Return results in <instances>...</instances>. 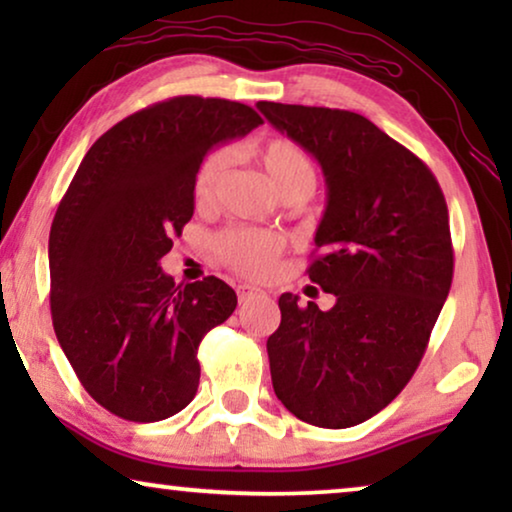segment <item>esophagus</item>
<instances>
[{
    "mask_svg": "<svg viewBox=\"0 0 512 512\" xmlns=\"http://www.w3.org/2000/svg\"><path fill=\"white\" fill-rule=\"evenodd\" d=\"M261 289H256V286H249V284H240L237 286V298H240V303H247V300L261 296Z\"/></svg>",
    "mask_w": 512,
    "mask_h": 512,
    "instance_id": "esophagus-1",
    "label": "esophagus"
}]
</instances>
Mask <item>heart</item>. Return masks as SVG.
<instances>
[{
	"mask_svg": "<svg viewBox=\"0 0 512 512\" xmlns=\"http://www.w3.org/2000/svg\"><path fill=\"white\" fill-rule=\"evenodd\" d=\"M249 156L258 160L272 186L286 200L305 198L317 184V167L303 146L286 137H270L249 144ZM228 151H209L193 177V200L198 205L212 202L219 181L226 172ZM216 254L230 270L244 277H265L282 256L284 242L277 233L261 228H230L216 237Z\"/></svg>",
	"mask_w": 512,
	"mask_h": 512,
	"instance_id": "b5f03b06",
	"label": "heart"
}]
</instances>
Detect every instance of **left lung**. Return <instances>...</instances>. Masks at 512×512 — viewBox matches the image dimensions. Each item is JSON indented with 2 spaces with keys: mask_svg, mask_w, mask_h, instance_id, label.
Returning a JSON list of instances; mask_svg holds the SVG:
<instances>
[{
  "mask_svg": "<svg viewBox=\"0 0 512 512\" xmlns=\"http://www.w3.org/2000/svg\"><path fill=\"white\" fill-rule=\"evenodd\" d=\"M279 132L319 160L328 205L307 275L335 305L282 293L268 338L272 387L307 424L349 429L401 394L450 293L454 249L438 179L366 116L258 102Z\"/></svg>",
  "mask_w": 512,
  "mask_h": 512,
  "instance_id": "1",
  "label": "left lung"
}]
</instances>
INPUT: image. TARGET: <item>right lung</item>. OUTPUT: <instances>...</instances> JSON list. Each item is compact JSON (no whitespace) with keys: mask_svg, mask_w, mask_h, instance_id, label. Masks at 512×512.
I'll list each match as a JSON object with an SVG mask.
<instances>
[{"mask_svg":"<svg viewBox=\"0 0 512 512\" xmlns=\"http://www.w3.org/2000/svg\"><path fill=\"white\" fill-rule=\"evenodd\" d=\"M261 123L221 97L156 102L104 132L62 195L48 237L53 328L111 415L160 422L193 401L200 342L237 296L219 277L177 286L158 261L191 221L207 151Z\"/></svg>","mask_w":512,"mask_h":512,"instance_id":"obj_1","label":"right lung"}]
</instances>
